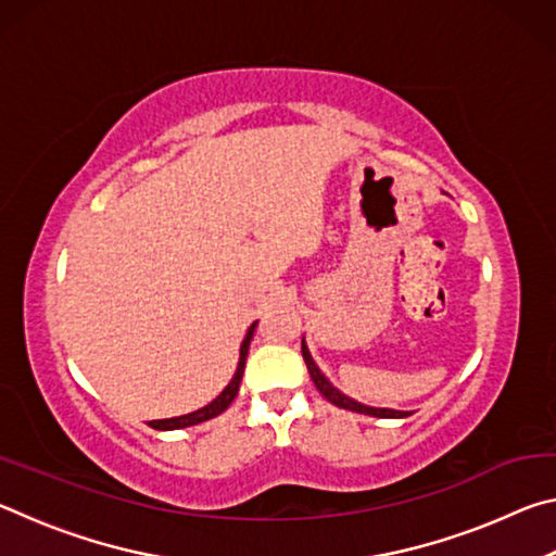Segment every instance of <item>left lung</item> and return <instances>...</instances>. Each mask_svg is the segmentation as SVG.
Instances as JSON below:
<instances>
[{
  "label": "left lung",
  "mask_w": 556,
  "mask_h": 556,
  "mask_svg": "<svg viewBox=\"0 0 556 556\" xmlns=\"http://www.w3.org/2000/svg\"><path fill=\"white\" fill-rule=\"evenodd\" d=\"M301 355H304V363H306V368H308V375H312V380H314V384H316V390L321 392L328 402L336 404V407L351 409V412H357V414H370V417H409V414L397 412V409H375V407H365V404L355 402V400H351V397H345V394L338 392V390L333 388V384L324 378L321 370L316 368V363L312 361V353H308V348H306L304 341H301Z\"/></svg>",
  "instance_id": "1"
}]
</instances>
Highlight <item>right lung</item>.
Masks as SVG:
<instances>
[{
  "instance_id": "obj_1",
  "label": "right lung",
  "mask_w": 556,
  "mask_h": 556,
  "mask_svg": "<svg viewBox=\"0 0 556 556\" xmlns=\"http://www.w3.org/2000/svg\"><path fill=\"white\" fill-rule=\"evenodd\" d=\"M255 326H257V324H252V326L248 328V336H244V341H242V345H240V363H238V370H235L230 384L218 394V397H215L211 404H205V407L199 409V412L184 414V417H174V419H154V421H149V427H152V429H184V427L201 425V421H205V419L218 417V414H223L225 409H228L230 402L235 400V394H238V390H240V380H242V372H244V361H248V351H250L252 333H255Z\"/></svg>"
}]
</instances>
